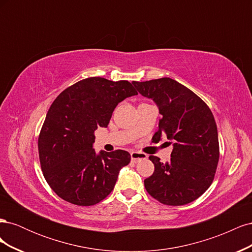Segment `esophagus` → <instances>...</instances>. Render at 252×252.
<instances>
[{"label":"esophagus","instance_id":"obj_1","mask_svg":"<svg viewBox=\"0 0 252 252\" xmlns=\"http://www.w3.org/2000/svg\"><path fill=\"white\" fill-rule=\"evenodd\" d=\"M130 155H131V161L133 163H138L141 161V159L147 158V155L142 154V152H139V151H132Z\"/></svg>","mask_w":252,"mask_h":252}]
</instances>
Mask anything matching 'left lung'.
<instances>
[{
    "label": "left lung",
    "instance_id": "left-lung-1",
    "mask_svg": "<svg viewBox=\"0 0 252 252\" xmlns=\"http://www.w3.org/2000/svg\"><path fill=\"white\" fill-rule=\"evenodd\" d=\"M132 84L155 101L161 114L152 140L158 142L166 135L173 141L169 162L149 157L155 171L144 181L145 188L164 205L193 202L211 185L219 163L218 128L211 110L193 91L170 78Z\"/></svg>",
    "mask_w": 252,
    "mask_h": 252
}]
</instances>
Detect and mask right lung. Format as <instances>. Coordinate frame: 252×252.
Wrapping results in <instances>:
<instances>
[{"label":"right lung","instance_id":"obj_1","mask_svg":"<svg viewBox=\"0 0 252 252\" xmlns=\"http://www.w3.org/2000/svg\"><path fill=\"white\" fill-rule=\"evenodd\" d=\"M136 94L128 81L93 77L66 88L53 101L37 147L44 178L61 199L91 206L112 191L131 158L125 150L96 155L94 131L107 127L120 102Z\"/></svg>","mask_w":252,"mask_h":252}]
</instances>
